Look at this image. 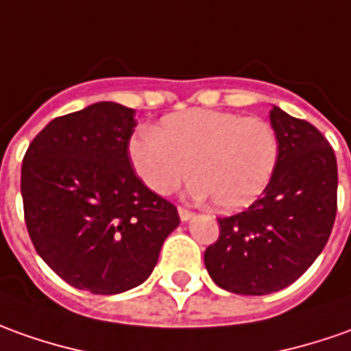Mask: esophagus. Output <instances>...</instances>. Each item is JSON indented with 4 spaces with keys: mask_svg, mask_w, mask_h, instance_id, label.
<instances>
[{
    "mask_svg": "<svg viewBox=\"0 0 351 351\" xmlns=\"http://www.w3.org/2000/svg\"><path fill=\"white\" fill-rule=\"evenodd\" d=\"M178 215H180L182 221H188V219H192V217H194V213H192L190 209H186V207H178Z\"/></svg>",
    "mask_w": 351,
    "mask_h": 351,
    "instance_id": "34e87169",
    "label": "esophagus"
}]
</instances>
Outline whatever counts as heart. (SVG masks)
Instances as JSON below:
<instances>
[{
    "mask_svg": "<svg viewBox=\"0 0 351 351\" xmlns=\"http://www.w3.org/2000/svg\"><path fill=\"white\" fill-rule=\"evenodd\" d=\"M130 161L152 192L169 195L190 175L195 197L240 211L267 190L278 163V138L265 119L190 109L167 115L154 134L130 142Z\"/></svg>",
    "mask_w": 351,
    "mask_h": 351,
    "instance_id": "heart-1",
    "label": "heart"
}]
</instances>
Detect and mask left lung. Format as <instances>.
<instances>
[{"instance_id": "1", "label": "left lung", "mask_w": 351, "mask_h": 351, "mask_svg": "<svg viewBox=\"0 0 351 351\" xmlns=\"http://www.w3.org/2000/svg\"><path fill=\"white\" fill-rule=\"evenodd\" d=\"M278 163L252 206L219 217V238L204 254L217 286L244 295L278 292L306 273L328 242L336 219L338 169L311 123L271 109Z\"/></svg>"}]
</instances>
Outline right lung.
Wrapping results in <instances>:
<instances>
[{"label": "right lung", "instance_id": "add662e5", "mask_svg": "<svg viewBox=\"0 0 351 351\" xmlns=\"http://www.w3.org/2000/svg\"><path fill=\"white\" fill-rule=\"evenodd\" d=\"M134 115L130 107L99 101L57 117L23 159L25 223L38 256L92 294L142 285L180 223L176 207L132 169Z\"/></svg>", "mask_w": 351, "mask_h": 351}]
</instances>
